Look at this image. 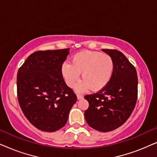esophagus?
Wrapping results in <instances>:
<instances>
[{
    "mask_svg": "<svg viewBox=\"0 0 157 157\" xmlns=\"http://www.w3.org/2000/svg\"><path fill=\"white\" fill-rule=\"evenodd\" d=\"M76 96H77V99L78 100L81 99V98H83V97L82 95H80V94H77Z\"/></svg>",
    "mask_w": 157,
    "mask_h": 157,
    "instance_id": "obj_1",
    "label": "esophagus"
}]
</instances>
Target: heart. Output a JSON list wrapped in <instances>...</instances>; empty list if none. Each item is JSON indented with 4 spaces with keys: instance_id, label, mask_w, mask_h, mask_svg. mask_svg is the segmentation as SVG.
<instances>
[{
    "instance_id": "heart-1",
    "label": "heart",
    "mask_w": 157,
    "mask_h": 157,
    "mask_svg": "<svg viewBox=\"0 0 157 157\" xmlns=\"http://www.w3.org/2000/svg\"><path fill=\"white\" fill-rule=\"evenodd\" d=\"M114 71V62L109 55L92 51H83L73 56L71 63L64 62L61 74L68 87L73 88L81 73L83 81L76 86L78 92L98 91L109 84Z\"/></svg>"
}]
</instances>
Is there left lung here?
Returning <instances> with one entry per match:
<instances>
[{"instance_id": "8db88e82", "label": "left lung", "mask_w": 157, "mask_h": 157, "mask_svg": "<svg viewBox=\"0 0 157 157\" xmlns=\"http://www.w3.org/2000/svg\"><path fill=\"white\" fill-rule=\"evenodd\" d=\"M102 51L114 62L113 76L104 89L85 96L89 106L84 117L91 128L107 132L121 126L132 114L137 100L138 78L136 68L121 52Z\"/></svg>"}]
</instances>
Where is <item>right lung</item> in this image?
Segmentation results:
<instances>
[{
	"label": "right lung",
	"mask_w": 157,
	"mask_h": 157,
	"mask_svg": "<svg viewBox=\"0 0 157 157\" xmlns=\"http://www.w3.org/2000/svg\"><path fill=\"white\" fill-rule=\"evenodd\" d=\"M68 48L32 53L18 69L17 94L27 119L39 130L53 132L65 126L76 96L66 84L61 66Z\"/></svg>",
	"instance_id": "add662e5"
}]
</instances>
